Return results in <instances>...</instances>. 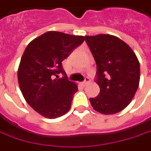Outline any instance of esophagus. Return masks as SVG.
<instances>
[{
	"instance_id": "esophagus-1",
	"label": "esophagus",
	"mask_w": 151,
	"mask_h": 151,
	"mask_svg": "<svg viewBox=\"0 0 151 151\" xmlns=\"http://www.w3.org/2000/svg\"><path fill=\"white\" fill-rule=\"evenodd\" d=\"M89 82H90V80H89V78H86V81L83 82V84L85 85V86H86V85H88Z\"/></svg>"
}]
</instances>
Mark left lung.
I'll list each match as a JSON object with an SVG mask.
<instances>
[{
  "instance_id": "obj_1",
  "label": "left lung",
  "mask_w": 151,
  "mask_h": 151,
  "mask_svg": "<svg viewBox=\"0 0 151 151\" xmlns=\"http://www.w3.org/2000/svg\"><path fill=\"white\" fill-rule=\"evenodd\" d=\"M97 65V97L89 101L102 114L121 112L132 102L140 82V63L128 44L116 36H85Z\"/></svg>"
}]
</instances>
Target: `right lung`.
<instances>
[{
  "label": "right lung",
  "instance_id": "obj_1",
  "mask_svg": "<svg viewBox=\"0 0 151 151\" xmlns=\"http://www.w3.org/2000/svg\"><path fill=\"white\" fill-rule=\"evenodd\" d=\"M84 41V36L48 31L24 50L18 68L19 89L28 104L44 117H62L70 109L77 84L66 80L62 62ZM59 73L65 76L53 79Z\"/></svg>",
  "mask_w": 151,
  "mask_h": 151
}]
</instances>
